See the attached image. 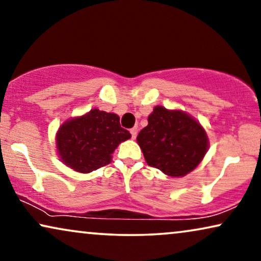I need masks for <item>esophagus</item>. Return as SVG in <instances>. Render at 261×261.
Masks as SVG:
<instances>
[{
    "mask_svg": "<svg viewBox=\"0 0 261 261\" xmlns=\"http://www.w3.org/2000/svg\"><path fill=\"white\" fill-rule=\"evenodd\" d=\"M130 134H132V139L137 138V134H138V129H137V128H132V129H130Z\"/></svg>",
    "mask_w": 261,
    "mask_h": 261,
    "instance_id": "obj_1",
    "label": "esophagus"
}]
</instances>
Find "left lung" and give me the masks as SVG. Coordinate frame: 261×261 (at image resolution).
I'll use <instances>...</instances> for the list:
<instances>
[{"mask_svg": "<svg viewBox=\"0 0 261 261\" xmlns=\"http://www.w3.org/2000/svg\"><path fill=\"white\" fill-rule=\"evenodd\" d=\"M137 140L148 165L172 177L194 170L208 149V138L197 121L160 106L153 109Z\"/></svg>", "mask_w": 261, "mask_h": 261, "instance_id": "1", "label": "left lung"}]
</instances>
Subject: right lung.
I'll return each mask as SVG.
<instances>
[{
  "instance_id": "add662e5",
  "label": "right lung",
  "mask_w": 261,
  "mask_h": 261,
  "mask_svg": "<svg viewBox=\"0 0 261 261\" xmlns=\"http://www.w3.org/2000/svg\"><path fill=\"white\" fill-rule=\"evenodd\" d=\"M130 137L129 132L121 127L119 116L92 109L59 128L57 146L67 166L89 173L108 165L117 145Z\"/></svg>"
}]
</instances>
